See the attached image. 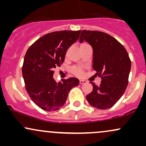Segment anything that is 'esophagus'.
Instances as JSON below:
<instances>
[{
  "instance_id": "34e87169",
  "label": "esophagus",
  "mask_w": 146,
  "mask_h": 146,
  "mask_svg": "<svg viewBox=\"0 0 146 146\" xmlns=\"http://www.w3.org/2000/svg\"><path fill=\"white\" fill-rule=\"evenodd\" d=\"M87 82L86 81V80H80V84H86Z\"/></svg>"
}]
</instances>
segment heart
Wrapping results in <instances>:
<instances>
[{
  "label": "heart",
  "mask_w": 146,
  "mask_h": 146,
  "mask_svg": "<svg viewBox=\"0 0 146 146\" xmlns=\"http://www.w3.org/2000/svg\"><path fill=\"white\" fill-rule=\"evenodd\" d=\"M71 72L75 75H76V76H81L83 73V70L82 68L80 67H73L71 69Z\"/></svg>",
  "instance_id": "heart-1"
}]
</instances>
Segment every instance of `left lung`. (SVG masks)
Returning a JSON list of instances; mask_svg holds the SVG:
<instances>
[{
	"instance_id": "obj_1",
	"label": "left lung",
	"mask_w": 146,
	"mask_h": 146,
	"mask_svg": "<svg viewBox=\"0 0 146 146\" xmlns=\"http://www.w3.org/2000/svg\"><path fill=\"white\" fill-rule=\"evenodd\" d=\"M84 40L93 48V68L102 78L100 86L90 82L93 89L86 98L93 107L108 109L117 103L126 89L131 61L124 46L108 33L82 30L80 42Z\"/></svg>"
}]
</instances>
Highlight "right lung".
Instances as JSON below:
<instances>
[{
	"instance_id": "1",
	"label": "right lung",
	"mask_w": 146,
	"mask_h": 146,
	"mask_svg": "<svg viewBox=\"0 0 146 146\" xmlns=\"http://www.w3.org/2000/svg\"><path fill=\"white\" fill-rule=\"evenodd\" d=\"M81 31H54L31 44L25 56L22 73L25 88L36 104L46 111L58 110L64 104L68 93L80 83L70 78L56 82L54 69L64 61L68 48L78 40Z\"/></svg>"
}]
</instances>
